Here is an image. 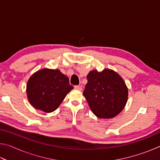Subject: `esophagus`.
<instances>
[{
  "label": "esophagus",
  "mask_w": 160,
  "mask_h": 160,
  "mask_svg": "<svg viewBox=\"0 0 160 160\" xmlns=\"http://www.w3.org/2000/svg\"><path fill=\"white\" fill-rule=\"evenodd\" d=\"M75 90H77L81 91V90H82V87L80 86V85H75Z\"/></svg>",
  "instance_id": "1"
}]
</instances>
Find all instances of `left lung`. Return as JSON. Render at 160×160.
<instances>
[{"label":"left lung","instance_id":"left-lung-1","mask_svg":"<svg viewBox=\"0 0 160 160\" xmlns=\"http://www.w3.org/2000/svg\"><path fill=\"white\" fill-rule=\"evenodd\" d=\"M83 95L92 112L99 118H112L125 107L128 90L123 78L114 70H93L87 75Z\"/></svg>","mask_w":160,"mask_h":160}]
</instances>
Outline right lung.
<instances>
[{
	"instance_id": "right-lung-1",
	"label": "right lung",
	"mask_w": 160,
	"mask_h": 160,
	"mask_svg": "<svg viewBox=\"0 0 160 160\" xmlns=\"http://www.w3.org/2000/svg\"><path fill=\"white\" fill-rule=\"evenodd\" d=\"M73 89L69 79L60 70L43 68L35 72L27 84V96L34 108L51 113L60 106Z\"/></svg>"
}]
</instances>
